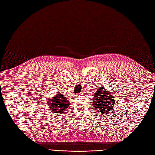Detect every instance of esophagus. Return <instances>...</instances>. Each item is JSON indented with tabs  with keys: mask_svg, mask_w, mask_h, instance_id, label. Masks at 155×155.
I'll use <instances>...</instances> for the list:
<instances>
[{
	"mask_svg": "<svg viewBox=\"0 0 155 155\" xmlns=\"http://www.w3.org/2000/svg\"><path fill=\"white\" fill-rule=\"evenodd\" d=\"M79 94H78V96H79Z\"/></svg>",
	"mask_w": 155,
	"mask_h": 155,
	"instance_id": "1",
	"label": "esophagus"
}]
</instances>
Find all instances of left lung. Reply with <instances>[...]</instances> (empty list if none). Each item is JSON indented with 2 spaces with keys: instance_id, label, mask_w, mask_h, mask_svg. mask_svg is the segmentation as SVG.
Returning <instances> with one entry per match:
<instances>
[{
  "instance_id": "8db88e82",
  "label": "left lung",
  "mask_w": 155,
  "mask_h": 155,
  "mask_svg": "<svg viewBox=\"0 0 155 155\" xmlns=\"http://www.w3.org/2000/svg\"><path fill=\"white\" fill-rule=\"evenodd\" d=\"M92 104L96 108V112L104 115L108 114L115 105L114 96L104 87H101L95 93Z\"/></svg>"
}]
</instances>
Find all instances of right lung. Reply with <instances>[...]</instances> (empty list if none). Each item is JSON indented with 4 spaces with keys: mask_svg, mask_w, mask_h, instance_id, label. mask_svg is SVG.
I'll list each match as a JSON object with an SVG mask.
<instances>
[{
    "mask_svg": "<svg viewBox=\"0 0 155 155\" xmlns=\"http://www.w3.org/2000/svg\"><path fill=\"white\" fill-rule=\"evenodd\" d=\"M69 101H70L67 100L65 96L63 95L61 92H59L55 97H52L50 100L48 101L47 104L49 109L55 113L59 114H62L68 109L70 105Z\"/></svg>",
    "mask_w": 155,
    "mask_h": 155,
    "instance_id": "obj_1",
    "label": "right lung"
}]
</instances>
